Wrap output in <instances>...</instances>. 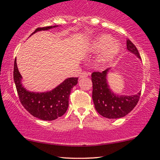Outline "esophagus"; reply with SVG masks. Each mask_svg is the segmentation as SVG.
<instances>
[{"label":"esophagus","instance_id":"34e87169","mask_svg":"<svg viewBox=\"0 0 160 160\" xmlns=\"http://www.w3.org/2000/svg\"><path fill=\"white\" fill-rule=\"evenodd\" d=\"M88 76V73L86 72H82L80 74V78H87Z\"/></svg>","mask_w":160,"mask_h":160}]
</instances>
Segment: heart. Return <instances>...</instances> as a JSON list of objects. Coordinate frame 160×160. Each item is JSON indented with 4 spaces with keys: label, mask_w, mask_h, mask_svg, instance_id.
Instances as JSON below:
<instances>
[{
    "label": "heart",
    "mask_w": 160,
    "mask_h": 160,
    "mask_svg": "<svg viewBox=\"0 0 160 160\" xmlns=\"http://www.w3.org/2000/svg\"><path fill=\"white\" fill-rule=\"evenodd\" d=\"M112 41L113 40L110 36L102 35L98 38L91 47V51L99 52L104 51L98 60L100 64L103 66L109 64L120 53V46L117 42L112 44Z\"/></svg>",
    "instance_id": "obj_1"
}]
</instances>
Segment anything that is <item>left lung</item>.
Returning <instances> with one entry per match:
<instances>
[{
    "label": "left lung",
    "mask_w": 160,
    "mask_h": 160,
    "mask_svg": "<svg viewBox=\"0 0 160 160\" xmlns=\"http://www.w3.org/2000/svg\"><path fill=\"white\" fill-rule=\"evenodd\" d=\"M127 48L140 58L138 49L130 41L127 40ZM107 69L102 72H93L91 75L93 82L92 98L95 108L98 113L104 118L118 119L123 118L134 109L141 96V92L134 96H117L111 92L107 83Z\"/></svg>",
    "instance_id": "1"
}]
</instances>
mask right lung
I'll return each instance as SVG.
<instances>
[{
  "instance_id": "1",
  "label": "right lung",
  "mask_w": 160,
  "mask_h": 160,
  "mask_svg": "<svg viewBox=\"0 0 160 160\" xmlns=\"http://www.w3.org/2000/svg\"><path fill=\"white\" fill-rule=\"evenodd\" d=\"M51 28H52L51 26L38 28L32 35L37 31L47 30ZM21 80L22 76L18 70L17 60L15 59L13 80L20 102L24 109L35 118L51 121L62 117L67 112L69 95L73 87L78 84V78H67L56 88L46 93H33L27 91L22 86Z\"/></svg>"
}]
</instances>
